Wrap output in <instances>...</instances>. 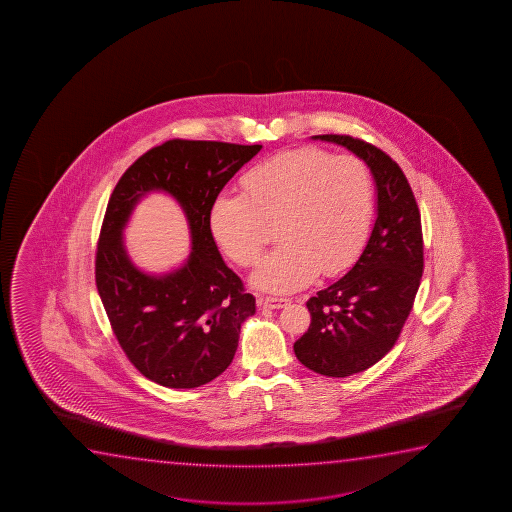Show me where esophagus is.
I'll return each instance as SVG.
<instances>
[{"label":"esophagus","instance_id":"34e87169","mask_svg":"<svg viewBox=\"0 0 512 512\" xmlns=\"http://www.w3.org/2000/svg\"><path fill=\"white\" fill-rule=\"evenodd\" d=\"M260 302H262L264 308L280 309L290 304L292 299L290 297H264Z\"/></svg>","mask_w":512,"mask_h":512}]
</instances>
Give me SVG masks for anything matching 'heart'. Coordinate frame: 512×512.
<instances>
[{
    "mask_svg": "<svg viewBox=\"0 0 512 512\" xmlns=\"http://www.w3.org/2000/svg\"><path fill=\"white\" fill-rule=\"evenodd\" d=\"M245 194H222L211 206L218 245L239 266L257 264L278 222L281 245L260 262L253 283L292 292L316 274L346 271L364 250L374 190L369 168L355 155L316 147L274 155L246 171Z\"/></svg>",
    "mask_w": 512,
    "mask_h": 512,
    "instance_id": "heart-1",
    "label": "heart"
}]
</instances>
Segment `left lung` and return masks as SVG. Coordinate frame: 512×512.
I'll use <instances>...</instances> for the list:
<instances>
[{
	"instance_id": "8db88e82",
	"label": "left lung",
	"mask_w": 512,
	"mask_h": 512,
	"mask_svg": "<svg viewBox=\"0 0 512 512\" xmlns=\"http://www.w3.org/2000/svg\"><path fill=\"white\" fill-rule=\"evenodd\" d=\"M351 150L371 168L378 218L348 274L311 297L309 329L294 344L311 371L346 378L365 371L397 343L423 274L421 215L399 164L381 148L348 134H318Z\"/></svg>"
}]
</instances>
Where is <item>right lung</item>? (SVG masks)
<instances>
[{
    "instance_id": "1",
    "label": "right lung",
    "mask_w": 512,
    "mask_h": 512,
    "mask_svg": "<svg viewBox=\"0 0 512 512\" xmlns=\"http://www.w3.org/2000/svg\"><path fill=\"white\" fill-rule=\"evenodd\" d=\"M260 148L176 138L136 159L113 189L99 232L96 287L120 348L157 385L197 388L220 376L238 350L241 323L255 313V297L220 257L210 213L225 183ZM152 189L176 197L193 236L190 260L164 277L136 270L121 239L133 204Z\"/></svg>"
}]
</instances>
